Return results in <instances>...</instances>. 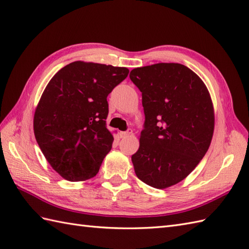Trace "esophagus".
Returning a JSON list of instances; mask_svg holds the SVG:
<instances>
[{"label": "esophagus", "mask_w": 249, "mask_h": 249, "mask_svg": "<svg viewBox=\"0 0 249 249\" xmlns=\"http://www.w3.org/2000/svg\"><path fill=\"white\" fill-rule=\"evenodd\" d=\"M131 134H132V130H131V129H128L127 131H121V132H120V137H121V138H126V137L130 136Z\"/></svg>", "instance_id": "obj_1"}]
</instances>
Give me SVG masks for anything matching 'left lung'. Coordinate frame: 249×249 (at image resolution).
I'll use <instances>...</instances> for the list:
<instances>
[{
  "label": "left lung",
  "mask_w": 249,
  "mask_h": 249,
  "mask_svg": "<svg viewBox=\"0 0 249 249\" xmlns=\"http://www.w3.org/2000/svg\"><path fill=\"white\" fill-rule=\"evenodd\" d=\"M131 82L142 92L145 114L140 146L131 156L137 177L165 189L183 180L204 158L214 130L206 85L180 63L136 68Z\"/></svg>",
  "instance_id": "1"
}]
</instances>
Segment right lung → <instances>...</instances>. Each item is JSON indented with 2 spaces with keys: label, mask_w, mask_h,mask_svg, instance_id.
Returning a JSON list of instances; mask_svg holds the SVG:
<instances>
[{
  "label": "right lung",
  "mask_w": 249,
  "mask_h": 249,
  "mask_svg": "<svg viewBox=\"0 0 249 249\" xmlns=\"http://www.w3.org/2000/svg\"><path fill=\"white\" fill-rule=\"evenodd\" d=\"M127 68L74 61L46 86L34 115V132L45 159L69 181L94 177L112 147L106 127L107 96Z\"/></svg>",
  "instance_id": "obj_1"
}]
</instances>
